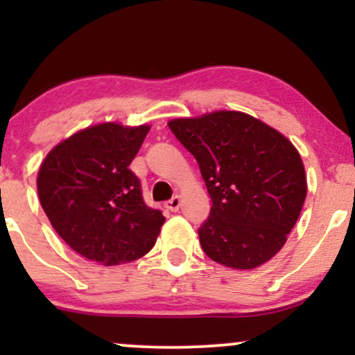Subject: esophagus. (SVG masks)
I'll return each instance as SVG.
<instances>
[{
	"label": "esophagus",
	"mask_w": 355,
	"mask_h": 355,
	"mask_svg": "<svg viewBox=\"0 0 355 355\" xmlns=\"http://www.w3.org/2000/svg\"><path fill=\"white\" fill-rule=\"evenodd\" d=\"M164 207H166L169 211H178L179 207H181V198H179L178 196H174L173 198H169V200L164 203Z\"/></svg>",
	"instance_id": "34e87169"
}]
</instances>
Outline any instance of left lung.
Segmentation results:
<instances>
[{
	"label": "left lung",
	"instance_id": "1",
	"mask_svg": "<svg viewBox=\"0 0 355 355\" xmlns=\"http://www.w3.org/2000/svg\"><path fill=\"white\" fill-rule=\"evenodd\" d=\"M197 159L211 210L200 245L218 263L252 270L278 254L300 215L307 179L293 144L241 111L168 123Z\"/></svg>",
	"mask_w": 355,
	"mask_h": 355
}]
</instances>
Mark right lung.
<instances>
[{"label": "right lung", "mask_w": 355, "mask_h": 355, "mask_svg": "<svg viewBox=\"0 0 355 355\" xmlns=\"http://www.w3.org/2000/svg\"><path fill=\"white\" fill-rule=\"evenodd\" d=\"M150 125L96 124L58 144L37 178L43 211L61 239L106 266L137 260L155 245L164 216L144 202L129 169Z\"/></svg>", "instance_id": "right-lung-1"}]
</instances>
